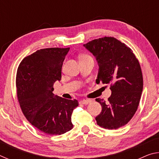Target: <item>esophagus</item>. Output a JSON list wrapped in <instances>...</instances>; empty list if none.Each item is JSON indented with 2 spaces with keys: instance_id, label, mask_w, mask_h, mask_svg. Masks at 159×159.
<instances>
[{
  "instance_id": "obj_1",
  "label": "esophagus",
  "mask_w": 159,
  "mask_h": 159,
  "mask_svg": "<svg viewBox=\"0 0 159 159\" xmlns=\"http://www.w3.org/2000/svg\"><path fill=\"white\" fill-rule=\"evenodd\" d=\"M92 102V100L90 99H82V100L80 101V104H88L90 103V102Z\"/></svg>"
}]
</instances>
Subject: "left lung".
Instances as JSON below:
<instances>
[{
    "instance_id": "obj_1",
    "label": "left lung",
    "mask_w": 159,
    "mask_h": 159,
    "mask_svg": "<svg viewBox=\"0 0 159 159\" xmlns=\"http://www.w3.org/2000/svg\"><path fill=\"white\" fill-rule=\"evenodd\" d=\"M83 46L98 63L96 83L111 84L108 102L96 99L102 106L95 118L97 123L103 128L116 130L127 124L138 109L143 89L140 65L130 48L114 37L93 40Z\"/></svg>"
}]
</instances>
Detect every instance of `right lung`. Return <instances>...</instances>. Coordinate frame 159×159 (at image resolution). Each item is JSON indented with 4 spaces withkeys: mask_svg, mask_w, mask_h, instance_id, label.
Segmentation results:
<instances>
[{
    "mask_svg": "<svg viewBox=\"0 0 159 159\" xmlns=\"http://www.w3.org/2000/svg\"><path fill=\"white\" fill-rule=\"evenodd\" d=\"M70 48H50L37 50L19 65L16 86L24 115L45 133L60 135L73 128L71 114L79 106L76 99L54 95L53 85L61 78V67Z\"/></svg>",
    "mask_w": 159,
    "mask_h": 159,
    "instance_id": "1",
    "label": "right lung"
}]
</instances>
